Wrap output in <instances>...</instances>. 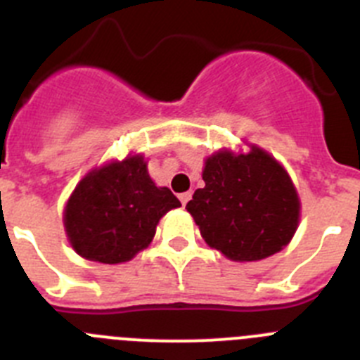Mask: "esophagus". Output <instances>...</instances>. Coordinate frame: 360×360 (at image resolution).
<instances>
[{
  "instance_id": "esophagus-1",
  "label": "esophagus",
  "mask_w": 360,
  "mask_h": 360,
  "mask_svg": "<svg viewBox=\"0 0 360 360\" xmlns=\"http://www.w3.org/2000/svg\"><path fill=\"white\" fill-rule=\"evenodd\" d=\"M178 198H180V202H182V205L186 207L187 202H189V200H191V193H182Z\"/></svg>"
}]
</instances>
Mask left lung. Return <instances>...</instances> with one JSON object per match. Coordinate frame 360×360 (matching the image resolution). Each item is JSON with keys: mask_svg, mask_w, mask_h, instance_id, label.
<instances>
[{"mask_svg": "<svg viewBox=\"0 0 360 360\" xmlns=\"http://www.w3.org/2000/svg\"><path fill=\"white\" fill-rule=\"evenodd\" d=\"M248 146L207 157L205 187L186 205L207 245L233 262H255L285 248L302 210L285 167L257 144Z\"/></svg>", "mask_w": 360, "mask_h": 360, "instance_id": "1", "label": "left lung"}]
</instances>
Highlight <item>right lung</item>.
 <instances>
[{
  "mask_svg": "<svg viewBox=\"0 0 360 360\" xmlns=\"http://www.w3.org/2000/svg\"><path fill=\"white\" fill-rule=\"evenodd\" d=\"M182 203L167 187H157L143 153L92 167L64 207L69 245L80 257L123 264L153 240L160 217Z\"/></svg>",
  "mask_w": 360,
  "mask_h": 360,
  "instance_id": "obj_1",
  "label": "right lung"
}]
</instances>
